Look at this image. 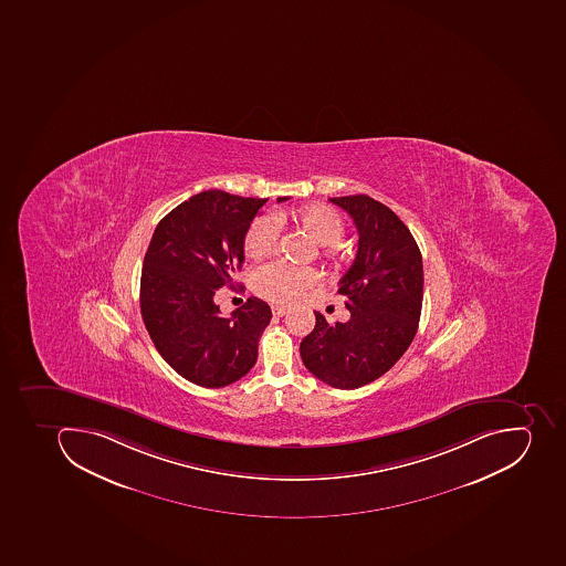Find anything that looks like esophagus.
<instances>
[{
    "label": "esophagus",
    "instance_id": "esophagus-1",
    "mask_svg": "<svg viewBox=\"0 0 566 566\" xmlns=\"http://www.w3.org/2000/svg\"><path fill=\"white\" fill-rule=\"evenodd\" d=\"M286 313H289V310L281 308V306H272V315L274 317H285Z\"/></svg>",
    "mask_w": 566,
    "mask_h": 566
}]
</instances>
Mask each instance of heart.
Instances as JSON below:
<instances>
[{"instance_id": "heart-1", "label": "heart", "mask_w": 566, "mask_h": 566, "mask_svg": "<svg viewBox=\"0 0 566 566\" xmlns=\"http://www.w3.org/2000/svg\"><path fill=\"white\" fill-rule=\"evenodd\" d=\"M295 221L312 234L321 245L340 244L344 239L345 226L342 217L327 207H306L295 213ZM281 234V219L276 213H265L251 222L245 233V253L262 256L277 244ZM318 272L312 266L292 265V263H262L251 274V286L263 300L274 304H292L300 300L306 290L317 285Z\"/></svg>"}]
</instances>
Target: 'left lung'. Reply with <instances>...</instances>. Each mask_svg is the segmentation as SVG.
Segmentation results:
<instances>
[{
    "mask_svg": "<svg viewBox=\"0 0 566 566\" xmlns=\"http://www.w3.org/2000/svg\"><path fill=\"white\" fill-rule=\"evenodd\" d=\"M353 217L358 253L338 283L349 318L329 322L315 312V327L301 342L313 376L333 388L354 390L376 381L406 353L422 312V254L390 208L365 193L332 198Z\"/></svg>",
    "mask_w": 566,
    "mask_h": 566,
    "instance_id": "obj_1",
    "label": "left lung"
}]
</instances>
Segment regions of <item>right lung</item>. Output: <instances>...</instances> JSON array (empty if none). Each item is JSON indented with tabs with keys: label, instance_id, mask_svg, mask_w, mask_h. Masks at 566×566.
<instances>
[{
	"label": "right lung",
	"instance_id": "right-lung-1",
	"mask_svg": "<svg viewBox=\"0 0 566 566\" xmlns=\"http://www.w3.org/2000/svg\"><path fill=\"white\" fill-rule=\"evenodd\" d=\"M265 202L205 190L170 210L153 233L140 277L143 321L161 358L193 385L222 388L256 364L269 304L249 297L224 317L213 300L234 285L245 233Z\"/></svg>",
	"mask_w": 566,
	"mask_h": 566
}]
</instances>
